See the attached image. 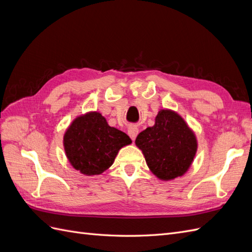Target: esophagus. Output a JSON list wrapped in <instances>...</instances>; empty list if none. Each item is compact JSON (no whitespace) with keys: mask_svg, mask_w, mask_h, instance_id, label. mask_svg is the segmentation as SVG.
<instances>
[{"mask_svg":"<svg viewBox=\"0 0 252 252\" xmlns=\"http://www.w3.org/2000/svg\"><path fill=\"white\" fill-rule=\"evenodd\" d=\"M138 133H139V129L136 128V127H131V128L128 129V135L130 136L132 141L135 140V138H136V135H138Z\"/></svg>","mask_w":252,"mask_h":252,"instance_id":"34e87169","label":"esophagus"}]
</instances>
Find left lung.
<instances>
[{
    "label": "left lung",
    "mask_w": 252,
    "mask_h": 252,
    "mask_svg": "<svg viewBox=\"0 0 252 252\" xmlns=\"http://www.w3.org/2000/svg\"><path fill=\"white\" fill-rule=\"evenodd\" d=\"M152 173L161 180H172L184 174L196 152L195 135L185 121L171 110H161L156 124L136 136Z\"/></svg>",
    "instance_id": "8db88e82"
}]
</instances>
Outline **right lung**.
<instances>
[{
	"label": "right lung",
	"mask_w": 252,
	"mask_h": 252,
	"mask_svg": "<svg viewBox=\"0 0 252 252\" xmlns=\"http://www.w3.org/2000/svg\"><path fill=\"white\" fill-rule=\"evenodd\" d=\"M130 143L126 133L110 127L98 112L75 119L64 135V148L70 164L87 175L108 169L119 150Z\"/></svg>",
	"instance_id": "right-lung-1"
}]
</instances>
